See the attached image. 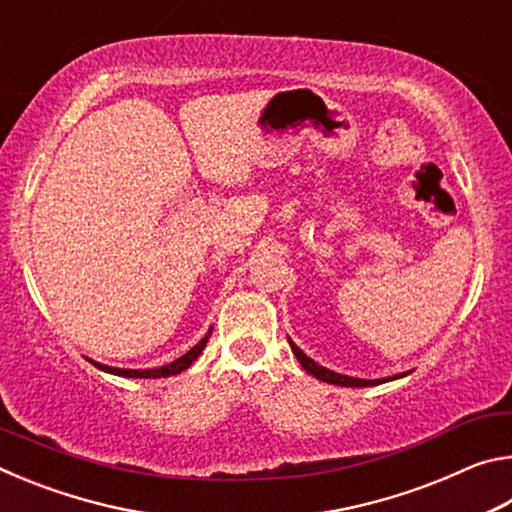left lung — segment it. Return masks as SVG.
<instances>
[{"label":"left lung","instance_id":"1","mask_svg":"<svg viewBox=\"0 0 512 512\" xmlns=\"http://www.w3.org/2000/svg\"><path fill=\"white\" fill-rule=\"evenodd\" d=\"M291 343V350L293 354H296V359L300 361V366L305 368L309 375H314L316 379L320 381H327V384H336V386H350V388H363V386H377V384H386V381H393V379H400V377H406V372H400V375L395 377H384V379H359V377H348V375H341V372H334L329 370L325 366H320V363H316L311 357H307L305 352H302L296 343Z\"/></svg>","mask_w":512,"mask_h":512}]
</instances>
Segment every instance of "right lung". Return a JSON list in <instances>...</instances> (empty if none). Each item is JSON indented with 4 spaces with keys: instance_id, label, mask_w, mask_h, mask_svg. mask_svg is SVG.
Masks as SVG:
<instances>
[{
    "instance_id": "add662e5",
    "label": "right lung",
    "mask_w": 512,
    "mask_h": 512,
    "mask_svg": "<svg viewBox=\"0 0 512 512\" xmlns=\"http://www.w3.org/2000/svg\"><path fill=\"white\" fill-rule=\"evenodd\" d=\"M212 334V327L207 329V334L203 336L201 341H198L192 350L185 352L183 357H178L176 361L167 363V366H160V368H146V370H133V368H112V366H106V363H99V361H92L94 366H97L99 370L103 372H110V375H117V377H131V379H160V377H171V375H180V372L187 370L192 363L198 359V354L203 352V348L207 345V339H210Z\"/></svg>"
}]
</instances>
